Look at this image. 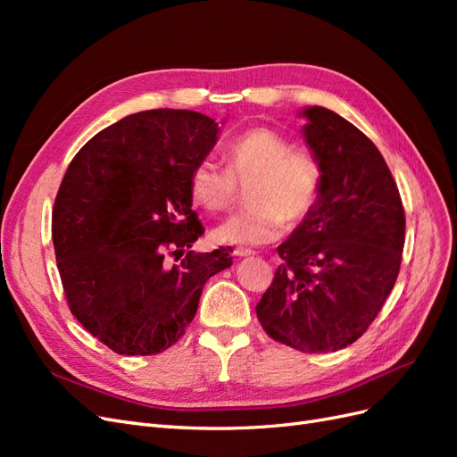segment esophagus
I'll use <instances>...</instances> for the list:
<instances>
[{"instance_id":"esophagus-1","label":"esophagus","mask_w":457,"mask_h":457,"mask_svg":"<svg viewBox=\"0 0 457 457\" xmlns=\"http://www.w3.org/2000/svg\"><path fill=\"white\" fill-rule=\"evenodd\" d=\"M234 255H237V257H252V255H255V252L247 250V247H237V250H234Z\"/></svg>"}]
</instances>
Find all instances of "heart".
<instances>
[{"label": "heart", "instance_id": "heart-1", "mask_svg": "<svg viewBox=\"0 0 457 457\" xmlns=\"http://www.w3.org/2000/svg\"><path fill=\"white\" fill-rule=\"evenodd\" d=\"M228 170L202 160L190 173V192L207 212H225L237 202L238 187H247V210L225 219L212 237L219 244L259 245L286 228L297 227L316 207L322 171L307 152L292 150L287 139L269 128H253L237 137L225 152Z\"/></svg>", "mask_w": 457, "mask_h": 457}]
</instances>
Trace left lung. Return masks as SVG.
<instances>
[{"label":"left lung","mask_w":457,"mask_h":457,"mask_svg":"<svg viewBox=\"0 0 457 457\" xmlns=\"http://www.w3.org/2000/svg\"><path fill=\"white\" fill-rule=\"evenodd\" d=\"M301 135L320 165V198L278 245L282 265L257 303L267 334L301 353L361 337L396 282L404 207L378 146L324 106H305Z\"/></svg>","instance_id":"left-lung-1"}]
</instances>
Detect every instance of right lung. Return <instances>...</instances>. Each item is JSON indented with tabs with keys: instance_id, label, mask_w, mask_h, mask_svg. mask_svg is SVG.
<instances>
[{
	"instance_id": "right-lung-1",
	"label": "right lung",
	"mask_w": 457,
	"mask_h": 457,
	"mask_svg": "<svg viewBox=\"0 0 457 457\" xmlns=\"http://www.w3.org/2000/svg\"><path fill=\"white\" fill-rule=\"evenodd\" d=\"M219 131L192 110H146L96 133L68 165L53 207L54 257L72 314L118 354L170 349L205 282L232 265L225 247L190 250L204 232L190 173ZM168 251L179 266L164 262Z\"/></svg>"
}]
</instances>
